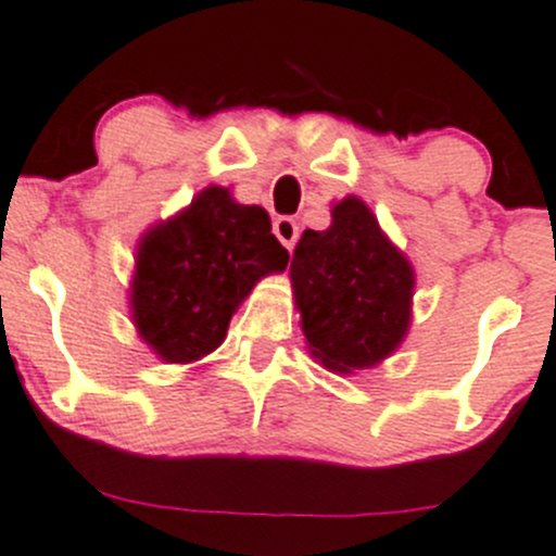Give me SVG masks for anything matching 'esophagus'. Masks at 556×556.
<instances>
[{"label": "esophagus", "mask_w": 556, "mask_h": 556, "mask_svg": "<svg viewBox=\"0 0 556 556\" xmlns=\"http://www.w3.org/2000/svg\"><path fill=\"white\" fill-rule=\"evenodd\" d=\"M274 237L288 247V250H293L295 242H299V223L293 217H277L274 220Z\"/></svg>", "instance_id": "obj_1"}]
</instances>
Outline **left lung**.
I'll return each instance as SVG.
<instances>
[{"instance_id": "left-lung-1", "label": "left lung", "mask_w": 556, "mask_h": 556, "mask_svg": "<svg viewBox=\"0 0 556 556\" xmlns=\"http://www.w3.org/2000/svg\"><path fill=\"white\" fill-rule=\"evenodd\" d=\"M330 228L304 231L290 261L312 357L328 371L374 368L406 339L414 268L357 195L330 210Z\"/></svg>"}]
</instances>
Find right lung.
Returning a JSON list of instances; mask_svg holds the SVG:
<instances>
[{"mask_svg": "<svg viewBox=\"0 0 556 556\" xmlns=\"http://www.w3.org/2000/svg\"><path fill=\"white\" fill-rule=\"evenodd\" d=\"M288 257L263 206L237 204L231 190L210 185L139 242L134 325L164 363L201 361L223 344L257 279L285 271Z\"/></svg>", "mask_w": 556, "mask_h": 556, "instance_id": "add662e5", "label": "right lung"}]
</instances>
